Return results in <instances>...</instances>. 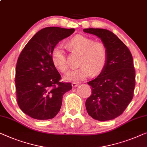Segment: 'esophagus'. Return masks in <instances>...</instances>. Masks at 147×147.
I'll return each mask as SVG.
<instances>
[{
	"instance_id": "esophagus-1",
	"label": "esophagus",
	"mask_w": 147,
	"mask_h": 147,
	"mask_svg": "<svg viewBox=\"0 0 147 147\" xmlns=\"http://www.w3.org/2000/svg\"><path fill=\"white\" fill-rule=\"evenodd\" d=\"M79 83H78V82H72V84H71V86H72V87H74V88H75V87H77L78 86H79Z\"/></svg>"
}]
</instances>
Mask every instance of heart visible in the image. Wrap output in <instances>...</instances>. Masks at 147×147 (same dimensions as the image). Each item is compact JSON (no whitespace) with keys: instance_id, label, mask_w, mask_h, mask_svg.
<instances>
[{"instance_id":"1","label":"heart","mask_w":147,"mask_h":147,"mask_svg":"<svg viewBox=\"0 0 147 147\" xmlns=\"http://www.w3.org/2000/svg\"><path fill=\"white\" fill-rule=\"evenodd\" d=\"M66 48L70 52L81 54L78 68L72 69L65 76L71 82H80L89 76H97L105 69L107 62L108 51L105 44L84 35H76L67 42ZM51 59L55 67L61 73L69 68L65 51L60 45L56 46L51 52Z\"/></svg>"}]
</instances>
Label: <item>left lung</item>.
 Segmentation results:
<instances>
[{"label":"left lung","mask_w":147,"mask_h":147,"mask_svg":"<svg viewBox=\"0 0 147 147\" xmlns=\"http://www.w3.org/2000/svg\"><path fill=\"white\" fill-rule=\"evenodd\" d=\"M84 32L99 37L108 51L105 69L88 82L92 92L86 101L87 111L95 120L113 119L123 113L133 97L135 70L133 56L112 32L102 28H86Z\"/></svg>","instance_id":"1"}]
</instances>
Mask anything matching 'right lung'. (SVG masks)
<instances>
[{
  "label": "right lung",
  "mask_w": 147,
  "mask_h": 147,
  "mask_svg": "<svg viewBox=\"0 0 147 147\" xmlns=\"http://www.w3.org/2000/svg\"><path fill=\"white\" fill-rule=\"evenodd\" d=\"M74 31V28H44L20 54L15 76L17 102L20 109L32 118H54L60 110L63 94L72 89L71 83L59 82L61 76L53 64L51 52Z\"/></svg>",
  "instance_id": "add662e5"
}]
</instances>
